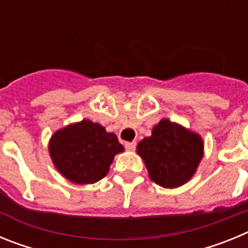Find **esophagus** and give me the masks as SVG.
Masks as SVG:
<instances>
[{
  "label": "esophagus",
  "mask_w": 248,
  "mask_h": 248,
  "mask_svg": "<svg viewBox=\"0 0 248 248\" xmlns=\"http://www.w3.org/2000/svg\"><path fill=\"white\" fill-rule=\"evenodd\" d=\"M135 148H137V143H135V141H129V143H125L126 150H135Z\"/></svg>",
  "instance_id": "esophagus-1"
}]
</instances>
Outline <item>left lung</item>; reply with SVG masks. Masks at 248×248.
Masks as SVG:
<instances>
[{"mask_svg":"<svg viewBox=\"0 0 248 248\" xmlns=\"http://www.w3.org/2000/svg\"><path fill=\"white\" fill-rule=\"evenodd\" d=\"M149 176L163 187H177L194 175L202 159V140L198 134L164 119L154 126L151 137L138 144Z\"/></svg>","mask_w":248,"mask_h":248,"instance_id":"1","label":"left lung"}]
</instances>
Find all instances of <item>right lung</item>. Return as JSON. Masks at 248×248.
<instances>
[{
  "label": "right lung",
  "mask_w": 248,
  "mask_h": 248,
  "mask_svg": "<svg viewBox=\"0 0 248 248\" xmlns=\"http://www.w3.org/2000/svg\"><path fill=\"white\" fill-rule=\"evenodd\" d=\"M123 150L117 135L91 120L58 130L49 143V154L58 171L76 184L99 181L108 174L115 154Z\"/></svg>",
  "instance_id": "obj_1"
}]
</instances>
